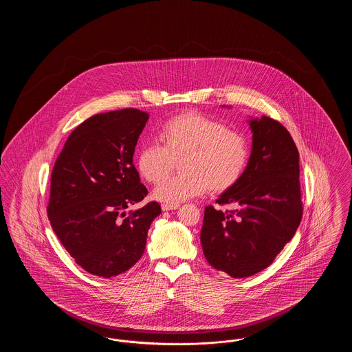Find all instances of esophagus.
Here are the masks:
<instances>
[{"mask_svg":"<svg viewBox=\"0 0 352 352\" xmlns=\"http://www.w3.org/2000/svg\"><path fill=\"white\" fill-rule=\"evenodd\" d=\"M179 207V204H168V203H164L161 206L162 211H171V210H177Z\"/></svg>","mask_w":352,"mask_h":352,"instance_id":"1","label":"esophagus"}]
</instances>
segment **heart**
<instances>
[{
  "mask_svg": "<svg viewBox=\"0 0 352 352\" xmlns=\"http://www.w3.org/2000/svg\"><path fill=\"white\" fill-rule=\"evenodd\" d=\"M158 145L141 148L135 166L149 184H158L182 161L183 174L168 179L154 190L157 201L168 204L203 195L208 190L224 192L244 175L250 162V144L239 132L218 120L194 111L179 113L160 128Z\"/></svg>",
  "mask_w": 352,
  "mask_h": 352,
  "instance_id": "obj_1",
  "label": "heart"
}]
</instances>
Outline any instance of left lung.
<instances>
[{"mask_svg":"<svg viewBox=\"0 0 352 352\" xmlns=\"http://www.w3.org/2000/svg\"><path fill=\"white\" fill-rule=\"evenodd\" d=\"M252 151L244 175L204 208L201 241L212 268L234 278L268 268L296 234L302 219L300 154L284 125L263 116L250 120Z\"/></svg>","mask_w":352,"mask_h":352,"instance_id":"1","label":"left lung"}]
</instances>
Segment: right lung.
I'll return each mask as SVG.
<instances>
[{"label":"right lung","mask_w":352,"mask_h":352,"mask_svg":"<svg viewBox=\"0 0 352 352\" xmlns=\"http://www.w3.org/2000/svg\"><path fill=\"white\" fill-rule=\"evenodd\" d=\"M148 120L134 108L87 118L69 134L52 168L51 227L75 263L94 276L109 278L132 268L161 214L157 201L125 212L148 194L133 165Z\"/></svg>","instance_id":"1"}]
</instances>
